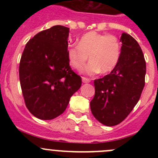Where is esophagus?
Instances as JSON below:
<instances>
[{
	"mask_svg": "<svg viewBox=\"0 0 158 158\" xmlns=\"http://www.w3.org/2000/svg\"><path fill=\"white\" fill-rule=\"evenodd\" d=\"M82 82H83V83H88V82H90V79H88V78L82 77Z\"/></svg>",
	"mask_w": 158,
	"mask_h": 158,
	"instance_id": "1",
	"label": "esophagus"
}]
</instances>
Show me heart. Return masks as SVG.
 Here are the masks:
<instances>
[{"label": "heart", "instance_id": "heart-1", "mask_svg": "<svg viewBox=\"0 0 158 158\" xmlns=\"http://www.w3.org/2000/svg\"><path fill=\"white\" fill-rule=\"evenodd\" d=\"M121 44L114 35H106L95 31H90L82 35L78 46L70 47L67 57L70 66L76 69H81L88 60L90 62L82 73L93 76L102 72L109 73L118 63L121 56Z\"/></svg>", "mask_w": 158, "mask_h": 158}]
</instances>
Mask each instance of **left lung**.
Segmentation results:
<instances>
[{
	"label": "left lung",
	"mask_w": 158,
	"mask_h": 158,
	"mask_svg": "<svg viewBox=\"0 0 158 158\" xmlns=\"http://www.w3.org/2000/svg\"><path fill=\"white\" fill-rule=\"evenodd\" d=\"M118 63L110 74L94 81L95 96L90 102L94 117L106 126L125 120L139 101L144 86L146 63L139 44L123 33Z\"/></svg>",
	"instance_id": "left-lung-1"
}]
</instances>
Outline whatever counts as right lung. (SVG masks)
Masks as SVG:
<instances>
[{
  "label": "right lung",
  "mask_w": 158,
  "mask_h": 158,
  "mask_svg": "<svg viewBox=\"0 0 158 158\" xmlns=\"http://www.w3.org/2000/svg\"><path fill=\"white\" fill-rule=\"evenodd\" d=\"M69 28L56 25L35 35L26 44L19 66L22 93L33 115L51 120L64 112L82 79L69 66Z\"/></svg>",
  "instance_id": "1"
}]
</instances>
